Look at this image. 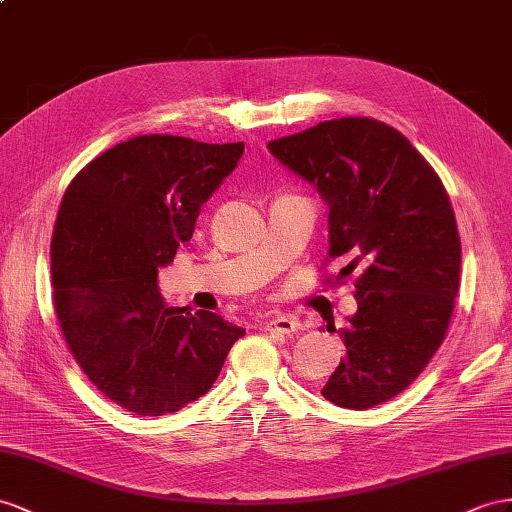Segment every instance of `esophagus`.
<instances>
[{"instance_id":"esophagus-1","label":"esophagus","mask_w":512,"mask_h":512,"mask_svg":"<svg viewBox=\"0 0 512 512\" xmlns=\"http://www.w3.org/2000/svg\"><path fill=\"white\" fill-rule=\"evenodd\" d=\"M266 331L270 333H279V335H290L298 331V322L290 316H274L266 320Z\"/></svg>"}]
</instances>
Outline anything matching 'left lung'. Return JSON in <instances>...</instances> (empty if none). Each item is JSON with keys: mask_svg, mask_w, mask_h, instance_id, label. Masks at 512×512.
<instances>
[{"mask_svg": "<svg viewBox=\"0 0 512 512\" xmlns=\"http://www.w3.org/2000/svg\"><path fill=\"white\" fill-rule=\"evenodd\" d=\"M268 149L329 205L326 261L344 259L339 277L361 272L359 309L337 331L346 357L322 396L355 411L383 404L422 374L448 333L461 285L450 196L398 129L368 116L324 121Z\"/></svg>", "mask_w": 512, "mask_h": 512, "instance_id": "8db88e82", "label": "left lung"}]
</instances>
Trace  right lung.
I'll list each match as a JSON object with an SVG mask.
<instances>
[{
    "mask_svg": "<svg viewBox=\"0 0 512 512\" xmlns=\"http://www.w3.org/2000/svg\"><path fill=\"white\" fill-rule=\"evenodd\" d=\"M242 153L244 142L136 136L88 162L62 196L51 285L64 342L129 413H175L205 396L246 333L212 311L166 307L157 290V270Z\"/></svg>",
    "mask_w": 512,
    "mask_h": 512,
    "instance_id": "obj_1",
    "label": "right lung"
}]
</instances>
